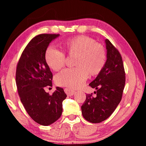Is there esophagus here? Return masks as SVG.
<instances>
[{"instance_id":"esophagus-1","label":"esophagus","mask_w":146,"mask_h":146,"mask_svg":"<svg viewBox=\"0 0 146 146\" xmlns=\"http://www.w3.org/2000/svg\"><path fill=\"white\" fill-rule=\"evenodd\" d=\"M64 91H65V93L67 94V95L68 96H71L75 94V91H73L72 90H71L70 88H65L64 89Z\"/></svg>"}]
</instances>
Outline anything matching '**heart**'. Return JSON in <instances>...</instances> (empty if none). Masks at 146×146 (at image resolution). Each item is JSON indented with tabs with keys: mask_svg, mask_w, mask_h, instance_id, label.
<instances>
[{
	"mask_svg": "<svg viewBox=\"0 0 146 146\" xmlns=\"http://www.w3.org/2000/svg\"><path fill=\"white\" fill-rule=\"evenodd\" d=\"M64 46L70 55H76V67L65 69L57 74L55 77L57 85L72 89L81 88L89 74L96 76L103 70L107 60L106 49L93 38L84 35L75 36L66 40ZM45 60L51 70L58 71L65 65V53L55 47L49 46L45 52Z\"/></svg>",
	"mask_w": 146,
	"mask_h": 146,
	"instance_id": "obj_1",
	"label": "heart"
}]
</instances>
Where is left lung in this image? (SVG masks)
<instances>
[{
    "instance_id": "obj_1",
    "label": "left lung",
    "mask_w": 146,
    "mask_h": 146,
    "mask_svg": "<svg viewBox=\"0 0 146 146\" xmlns=\"http://www.w3.org/2000/svg\"><path fill=\"white\" fill-rule=\"evenodd\" d=\"M107 60L102 71L89 86L95 88L94 93L86 94L81 106L82 114L91 123H100L114 112L122 97L125 73L122 58L118 49L106 39Z\"/></svg>"
}]
</instances>
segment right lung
Returning a JSON list of instances; mask_svg holds the SVG:
<instances>
[{"instance_id":"add662e5","label":"right lung","mask_w":146,"mask_h":146,"mask_svg":"<svg viewBox=\"0 0 146 146\" xmlns=\"http://www.w3.org/2000/svg\"><path fill=\"white\" fill-rule=\"evenodd\" d=\"M59 34L35 36L22 53L17 66L16 84L24 108L35 122L49 125L60 117L62 102L67 97L63 88L56 87L52 95L44 88L52 86L53 74L45 60L49 43Z\"/></svg>"}]
</instances>
